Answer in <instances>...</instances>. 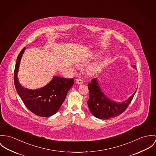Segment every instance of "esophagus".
Segmentation results:
<instances>
[{
  "instance_id": "1",
  "label": "esophagus",
  "mask_w": 156,
  "mask_h": 156,
  "mask_svg": "<svg viewBox=\"0 0 156 156\" xmlns=\"http://www.w3.org/2000/svg\"><path fill=\"white\" fill-rule=\"evenodd\" d=\"M83 83V81L82 80H81V79H76V83L77 84L80 85V84H82Z\"/></svg>"
}]
</instances>
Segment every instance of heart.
Segmentation results:
<instances>
[{"instance_id": "obj_1", "label": "heart", "mask_w": 156, "mask_h": 156, "mask_svg": "<svg viewBox=\"0 0 156 156\" xmlns=\"http://www.w3.org/2000/svg\"><path fill=\"white\" fill-rule=\"evenodd\" d=\"M98 67V63H95L94 65H93L91 66H90V68H89V71L91 72V73H93L97 69Z\"/></svg>"}]
</instances>
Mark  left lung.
I'll use <instances>...</instances> for the list:
<instances>
[{
  "mask_svg": "<svg viewBox=\"0 0 156 156\" xmlns=\"http://www.w3.org/2000/svg\"><path fill=\"white\" fill-rule=\"evenodd\" d=\"M132 67L135 69V66ZM89 99L87 102L90 112L96 118L108 120L122 114L133 99L136 90L127 99L122 102H117L107 97L101 89L98 78H95L88 84Z\"/></svg>",
  "mask_w": 156,
  "mask_h": 156,
  "instance_id": "8db88e82",
  "label": "left lung"
}]
</instances>
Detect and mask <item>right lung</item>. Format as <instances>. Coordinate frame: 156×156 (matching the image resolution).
<instances>
[{
  "label": "right lung",
  "instance_id": "obj_1",
  "mask_svg": "<svg viewBox=\"0 0 156 156\" xmlns=\"http://www.w3.org/2000/svg\"><path fill=\"white\" fill-rule=\"evenodd\" d=\"M24 47L18 54L15 70L14 84L18 94L26 106L35 115L47 117L55 114L63 103L70 88L73 86V78L54 76L45 86L37 89H29L21 86L18 78V72Z\"/></svg>",
  "mask_w": 156,
  "mask_h": 156
}]
</instances>
